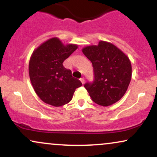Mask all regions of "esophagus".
Segmentation results:
<instances>
[{
	"label": "esophagus",
	"mask_w": 157,
	"mask_h": 157,
	"mask_svg": "<svg viewBox=\"0 0 157 157\" xmlns=\"http://www.w3.org/2000/svg\"><path fill=\"white\" fill-rule=\"evenodd\" d=\"M80 81H81V82H82V84H84V82H85L84 78H81V79H80Z\"/></svg>",
	"instance_id": "obj_1"
}]
</instances>
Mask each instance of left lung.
Returning a JSON list of instances; mask_svg holds the SVG:
<instances>
[{
    "label": "left lung",
    "instance_id": "1",
    "mask_svg": "<svg viewBox=\"0 0 157 157\" xmlns=\"http://www.w3.org/2000/svg\"><path fill=\"white\" fill-rule=\"evenodd\" d=\"M82 53L92 63L94 81L85 84L91 100L109 106L124 96L131 80L132 67L128 57L111 43L100 40L98 45L82 48Z\"/></svg>",
    "mask_w": 157,
    "mask_h": 157
}]
</instances>
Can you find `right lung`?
Masks as SVG:
<instances>
[{
    "instance_id": "add662e5",
    "label": "right lung",
    "mask_w": 157,
    "mask_h": 157,
    "mask_svg": "<svg viewBox=\"0 0 157 157\" xmlns=\"http://www.w3.org/2000/svg\"><path fill=\"white\" fill-rule=\"evenodd\" d=\"M77 44H63L58 37H52L32 52L29 63V75L35 93L45 103L55 107L67 104L77 88L82 83L73 78L71 70L63 63L77 48Z\"/></svg>"
}]
</instances>
